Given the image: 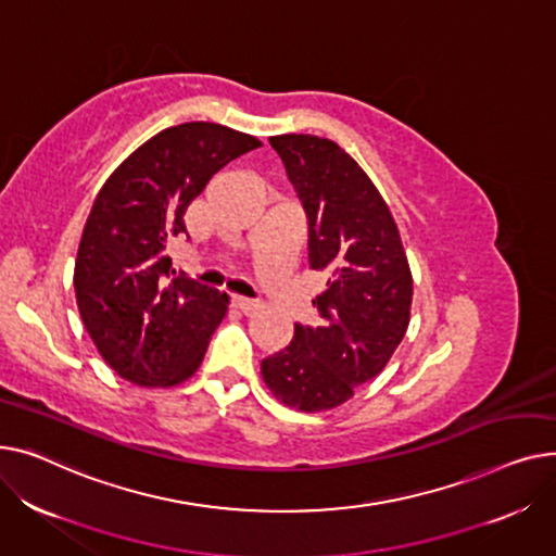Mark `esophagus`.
Returning <instances> with one entry per match:
<instances>
[{"instance_id":"obj_1","label":"esophagus","mask_w":556,"mask_h":556,"mask_svg":"<svg viewBox=\"0 0 556 556\" xmlns=\"http://www.w3.org/2000/svg\"><path fill=\"white\" fill-rule=\"evenodd\" d=\"M233 307L240 309L242 314H253L255 309H260V303L253 299H244V296H233Z\"/></svg>"}]
</instances>
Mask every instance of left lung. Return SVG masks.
Here are the masks:
<instances>
[{
  "mask_svg": "<svg viewBox=\"0 0 556 556\" xmlns=\"http://www.w3.org/2000/svg\"><path fill=\"white\" fill-rule=\"evenodd\" d=\"M307 215L309 267L328 276L312 301L320 323L293 325L291 343L263 358L287 406L318 413L348 402L402 343L413 278L397 224L358 163L330 139H269Z\"/></svg>",
  "mask_w": 556,
  "mask_h": 556,
  "instance_id": "8db88e82",
  "label": "left lung"
}]
</instances>
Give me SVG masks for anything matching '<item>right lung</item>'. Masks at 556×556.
<instances>
[{
    "mask_svg": "<svg viewBox=\"0 0 556 556\" xmlns=\"http://www.w3.org/2000/svg\"><path fill=\"white\" fill-rule=\"evenodd\" d=\"M255 148L231 127L181 123L129 154L96 194L74 287L89 337L123 379L166 388L200 368L228 296L177 276L166 247L186 233L184 213L208 179Z\"/></svg>",
    "mask_w": 556,
    "mask_h": 556,
    "instance_id": "add662e5",
    "label": "right lung"
}]
</instances>
